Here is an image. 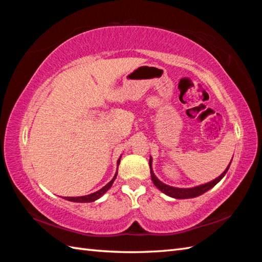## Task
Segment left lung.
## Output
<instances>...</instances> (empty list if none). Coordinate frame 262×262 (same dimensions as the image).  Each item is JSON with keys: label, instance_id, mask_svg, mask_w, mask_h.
<instances>
[{"label": "left lung", "instance_id": "left-lung-1", "mask_svg": "<svg viewBox=\"0 0 262 262\" xmlns=\"http://www.w3.org/2000/svg\"><path fill=\"white\" fill-rule=\"evenodd\" d=\"M232 162V160H231ZM231 163L227 165V168L225 169V171L222 173L220 177H217L216 179H214L213 181L207 182V183H204V185H200V186H196V187H192V188H177V187H172L169 185H165L162 181H160L157 176L154 174L153 169H152V158H149V169H151V178H152V181L154 183V186L157 187L159 190L162 191L163 193L168 194L169 197L172 198H176V199H188V198H194V197H198L200 194L205 193L206 191H208L209 189L213 188L216 183H219L222 179H223V177L226 174L227 170H229Z\"/></svg>", "mask_w": 262, "mask_h": 262}]
</instances>
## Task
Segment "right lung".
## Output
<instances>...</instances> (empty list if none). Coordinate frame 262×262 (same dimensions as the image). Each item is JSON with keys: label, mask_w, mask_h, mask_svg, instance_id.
<instances>
[{"label": "right lung", "mask_w": 262, "mask_h": 262, "mask_svg": "<svg viewBox=\"0 0 262 262\" xmlns=\"http://www.w3.org/2000/svg\"><path fill=\"white\" fill-rule=\"evenodd\" d=\"M121 158V157H120ZM120 158L118 159V161H117V165H119L120 163ZM117 172L116 171V174L114 176L113 179H111L110 182H108L107 185H105L103 188L100 189V190L93 192V193H90V194H86V196H81V197H64V199L69 200V202H73V203H92V202H96L97 199H99L101 196H103V194L107 192L109 189L111 188V186H113V183L116 179L117 177Z\"/></svg>", "instance_id": "right-lung-1"}]
</instances>
